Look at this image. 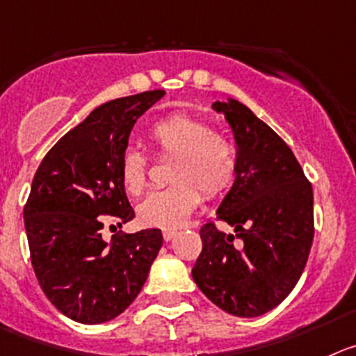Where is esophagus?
<instances>
[{"mask_svg":"<svg viewBox=\"0 0 356 356\" xmlns=\"http://www.w3.org/2000/svg\"><path fill=\"white\" fill-rule=\"evenodd\" d=\"M175 235H177V232H175V230H163V238H165L167 242L172 241Z\"/></svg>","mask_w":356,"mask_h":356,"instance_id":"esophagus-1","label":"esophagus"}]
</instances>
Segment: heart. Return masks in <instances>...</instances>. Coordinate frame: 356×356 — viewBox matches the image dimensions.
Segmentation results:
<instances>
[{
	"label": "heart",
	"instance_id": "b5f03b06",
	"mask_svg": "<svg viewBox=\"0 0 356 356\" xmlns=\"http://www.w3.org/2000/svg\"><path fill=\"white\" fill-rule=\"evenodd\" d=\"M151 142L161 156H174L172 186L147 195L137 207L138 221L151 228H177L207 198L227 193L237 175V151L223 133L212 131L202 119L172 114L152 124ZM147 156L135 147L122 151L119 177L126 193L138 197L147 186Z\"/></svg>",
	"mask_w": 356,
	"mask_h": 356
}]
</instances>
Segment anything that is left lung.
<instances>
[{
    "label": "left lung",
    "mask_w": 356,
    "mask_h": 356,
    "mask_svg": "<svg viewBox=\"0 0 356 356\" xmlns=\"http://www.w3.org/2000/svg\"><path fill=\"white\" fill-rule=\"evenodd\" d=\"M234 131L237 175L218 209L234 227H202V253L191 275L202 293L227 313H268L298 283L314 237L313 186L286 142L237 99L216 102Z\"/></svg>",
    "instance_id": "left-lung-1"
}]
</instances>
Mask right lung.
<instances>
[{"mask_svg": "<svg viewBox=\"0 0 356 356\" xmlns=\"http://www.w3.org/2000/svg\"><path fill=\"white\" fill-rule=\"evenodd\" d=\"M165 91L103 103L45 154L24 205V227L40 288L70 320H114L140 293L163 244L161 230L103 241L111 216L135 218L119 177L133 124Z\"/></svg>", "mask_w": 356, "mask_h": 356, "instance_id": "right-lung-1", "label": "right lung"}]
</instances>
